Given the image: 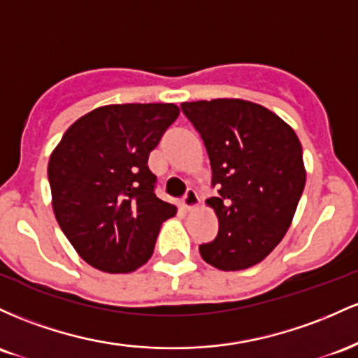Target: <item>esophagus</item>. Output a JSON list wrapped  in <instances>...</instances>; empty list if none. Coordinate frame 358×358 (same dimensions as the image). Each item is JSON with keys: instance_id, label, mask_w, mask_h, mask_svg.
<instances>
[{"instance_id": "1", "label": "esophagus", "mask_w": 358, "mask_h": 358, "mask_svg": "<svg viewBox=\"0 0 358 358\" xmlns=\"http://www.w3.org/2000/svg\"><path fill=\"white\" fill-rule=\"evenodd\" d=\"M198 204H199V198H198V194H196L194 189H187L186 194H184V198L180 199V208H182L184 211L194 210Z\"/></svg>"}]
</instances>
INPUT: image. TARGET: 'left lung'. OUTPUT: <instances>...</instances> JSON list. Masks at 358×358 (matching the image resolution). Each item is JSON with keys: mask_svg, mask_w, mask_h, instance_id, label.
<instances>
[{"mask_svg": "<svg viewBox=\"0 0 358 358\" xmlns=\"http://www.w3.org/2000/svg\"><path fill=\"white\" fill-rule=\"evenodd\" d=\"M203 138L218 196L206 204L218 235L199 245L204 262L243 271L262 262L291 227L306 184L296 131L262 104L236 98L180 104Z\"/></svg>", "mask_w": 358, "mask_h": 358, "instance_id": "1", "label": "left lung"}]
</instances>
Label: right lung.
<instances>
[{"instance_id":"1","label":"right lung","mask_w":358,"mask_h":358,"mask_svg":"<svg viewBox=\"0 0 358 358\" xmlns=\"http://www.w3.org/2000/svg\"><path fill=\"white\" fill-rule=\"evenodd\" d=\"M178 116L174 103L106 104L76 120L50 154L55 220L91 267L127 274L152 257L178 208L155 196L148 154Z\"/></svg>"}]
</instances>
